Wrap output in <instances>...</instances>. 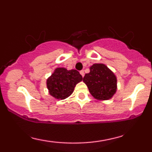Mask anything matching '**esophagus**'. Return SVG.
<instances>
[{
  "instance_id": "esophagus-1",
  "label": "esophagus",
  "mask_w": 152,
  "mask_h": 152,
  "mask_svg": "<svg viewBox=\"0 0 152 152\" xmlns=\"http://www.w3.org/2000/svg\"><path fill=\"white\" fill-rule=\"evenodd\" d=\"M80 74H81V75L83 76V77L84 76V71H83V70H81V71H80Z\"/></svg>"
}]
</instances>
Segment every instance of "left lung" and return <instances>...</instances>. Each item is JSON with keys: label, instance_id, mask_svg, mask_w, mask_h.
Here are the masks:
<instances>
[{"label": "left lung", "instance_id": "obj_1", "mask_svg": "<svg viewBox=\"0 0 152 152\" xmlns=\"http://www.w3.org/2000/svg\"><path fill=\"white\" fill-rule=\"evenodd\" d=\"M90 72L83 78L94 99L99 101L111 99L117 90V78L111 69L104 64H94Z\"/></svg>", "mask_w": 152, "mask_h": 152}]
</instances>
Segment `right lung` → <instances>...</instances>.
<instances>
[{"label":"right lung","mask_w":152,"mask_h":152,"mask_svg":"<svg viewBox=\"0 0 152 152\" xmlns=\"http://www.w3.org/2000/svg\"><path fill=\"white\" fill-rule=\"evenodd\" d=\"M83 79L75 69L67 70L66 68H56L46 80L48 93L53 98L63 100L72 94L76 84Z\"/></svg>","instance_id":"obj_1"}]
</instances>
